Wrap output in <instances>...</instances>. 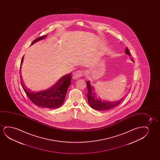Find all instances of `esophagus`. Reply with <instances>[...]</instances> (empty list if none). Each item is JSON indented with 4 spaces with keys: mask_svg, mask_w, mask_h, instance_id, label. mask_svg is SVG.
Here are the masks:
<instances>
[{
    "mask_svg": "<svg viewBox=\"0 0 160 160\" xmlns=\"http://www.w3.org/2000/svg\"><path fill=\"white\" fill-rule=\"evenodd\" d=\"M82 76H83V72H82L81 71H77V72L74 73V74L73 75V79L74 80H77Z\"/></svg>",
    "mask_w": 160,
    "mask_h": 160,
    "instance_id": "34e87169",
    "label": "esophagus"
}]
</instances>
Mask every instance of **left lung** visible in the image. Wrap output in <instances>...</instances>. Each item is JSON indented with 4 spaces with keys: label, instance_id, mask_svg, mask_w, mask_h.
<instances>
[{
    "label": "left lung",
    "instance_id": "obj_1",
    "mask_svg": "<svg viewBox=\"0 0 160 160\" xmlns=\"http://www.w3.org/2000/svg\"><path fill=\"white\" fill-rule=\"evenodd\" d=\"M126 54L128 55L131 58V53L129 52V50L127 48H126L125 50ZM133 61V59H131ZM87 86H88V92L87 93L88 102L90 107L93 109L98 110V111H105L111 109L115 107L120 104L122 101L123 98H122L120 100L114 101V102H109V101H102L100 99H98L97 97L96 94L94 92L92 86L91 85L90 81H86Z\"/></svg>",
    "mask_w": 160,
    "mask_h": 160
}]
</instances>
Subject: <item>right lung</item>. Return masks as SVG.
<instances>
[{
  "instance_id": "right-lung-1",
  "label": "right lung",
  "mask_w": 160,
  "mask_h": 160,
  "mask_svg": "<svg viewBox=\"0 0 160 160\" xmlns=\"http://www.w3.org/2000/svg\"><path fill=\"white\" fill-rule=\"evenodd\" d=\"M46 36L47 35H44L34 40L32 42L31 46L35 44V42L44 39ZM23 58L24 56L21 60V67ZM72 74V72L63 75L50 88L38 92L29 91L25 88L21 80V83L24 92L34 104L42 108L57 109L61 107L63 104L68 87L71 84Z\"/></svg>"
}]
</instances>
